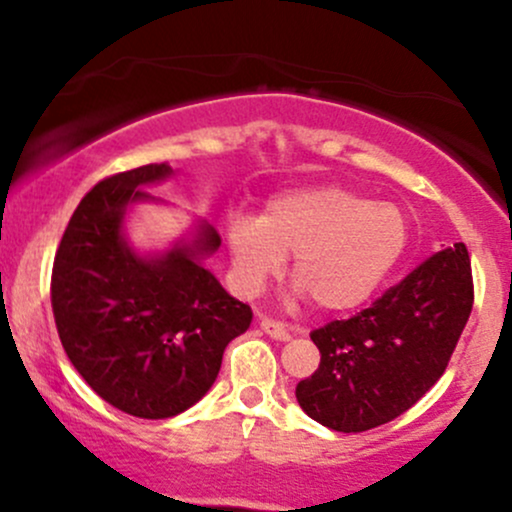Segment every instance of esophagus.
<instances>
[{
    "label": "esophagus",
    "instance_id": "1",
    "mask_svg": "<svg viewBox=\"0 0 512 512\" xmlns=\"http://www.w3.org/2000/svg\"><path fill=\"white\" fill-rule=\"evenodd\" d=\"M260 327L264 330V334H269L272 339H279V342H289V339H291V332L286 330V325H281V322L272 320V317H262Z\"/></svg>",
    "mask_w": 512,
    "mask_h": 512
}]
</instances>
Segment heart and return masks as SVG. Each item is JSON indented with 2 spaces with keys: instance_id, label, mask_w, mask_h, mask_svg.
<instances>
[{
  "instance_id": "b5f03b06",
  "label": "heart",
  "mask_w": 512,
  "mask_h": 512,
  "mask_svg": "<svg viewBox=\"0 0 512 512\" xmlns=\"http://www.w3.org/2000/svg\"><path fill=\"white\" fill-rule=\"evenodd\" d=\"M233 284L257 296L293 255L291 276L325 313L366 303L392 274L409 245V216L392 202H373L339 185L281 192L262 219L228 223Z\"/></svg>"
}]
</instances>
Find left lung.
I'll return each mask as SVG.
<instances>
[{
	"label": "left lung",
	"mask_w": 512,
	"mask_h": 512,
	"mask_svg": "<svg viewBox=\"0 0 512 512\" xmlns=\"http://www.w3.org/2000/svg\"><path fill=\"white\" fill-rule=\"evenodd\" d=\"M474 303L464 243L387 289L349 320L310 332L320 366L296 385V399L317 424L361 433L414 407L448 368Z\"/></svg>",
	"instance_id": "8db88e82"
}]
</instances>
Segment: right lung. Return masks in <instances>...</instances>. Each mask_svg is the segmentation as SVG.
Segmentation results:
<instances>
[{"label": "right lung", "instance_id": "obj_1", "mask_svg": "<svg viewBox=\"0 0 512 512\" xmlns=\"http://www.w3.org/2000/svg\"><path fill=\"white\" fill-rule=\"evenodd\" d=\"M166 163L98 182L69 219L50 298L72 366L105 402L139 419H168L199 402L219 375L223 349L252 322L202 260L221 236L199 223L195 240L137 255L122 233L129 204L156 202L142 187L166 180Z\"/></svg>", "mask_w": 512, "mask_h": 512}]
</instances>
